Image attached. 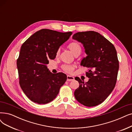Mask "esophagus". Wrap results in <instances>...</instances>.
<instances>
[{
  "label": "esophagus",
  "mask_w": 132,
  "mask_h": 132,
  "mask_svg": "<svg viewBox=\"0 0 132 132\" xmlns=\"http://www.w3.org/2000/svg\"><path fill=\"white\" fill-rule=\"evenodd\" d=\"M75 78L73 76H70V75H68L67 76V81H71L74 80Z\"/></svg>",
  "instance_id": "esophagus-1"
}]
</instances>
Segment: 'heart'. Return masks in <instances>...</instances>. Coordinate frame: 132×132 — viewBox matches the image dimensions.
<instances>
[{
  "label": "heart",
  "instance_id": "b5f03b06",
  "mask_svg": "<svg viewBox=\"0 0 132 132\" xmlns=\"http://www.w3.org/2000/svg\"><path fill=\"white\" fill-rule=\"evenodd\" d=\"M68 48L75 56H78L80 54L82 51V46L80 44L77 42H73L69 44ZM60 54V49H58L56 52V56L59 57ZM63 70L68 73H71L75 69V66L65 64L62 66Z\"/></svg>",
  "mask_w": 132,
  "mask_h": 132
}]
</instances>
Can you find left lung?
Segmentation results:
<instances>
[{
    "mask_svg": "<svg viewBox=\"0 0 132 132\" xmlns=\"http://www.w3.org/2000/svg\"><path fill=\"white\" fill-rule=\"evenodd\" d=\"M72 39L83 44L87 56L81 65L89 68L84 82L76 77L80 86L74 92L77 101L87 107L102 103L114 89L119 68L117 52L114 46L103 36L93 31L79 32Z\"/></svg>",
    "mask_w": 132,
    "mask_h": 132,
    "instance_id": "left-lung-1",
    "label": "left lung"
}]
</instances>
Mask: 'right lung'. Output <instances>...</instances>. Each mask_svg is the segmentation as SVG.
<instances>
[{
	"label": "right lung",
	"mask_w": 132,
	"mask_h": 132,
	"mask_svg": "<svg viewBox=\"0 0 132 132\" xmlns=\"http://www.w3.org/2000/svg\"><path fill=\"white\" fill-rule=\"evenodd\" d=\"M71 32L49 29L37 31L21 46L17 66L20 86L31 101L46 104L56 97L67 77L64 73H52L47 68L60 46L69 38Z\"/></svg>",
	"instance_id": "obj_1"
}]
</instances>
